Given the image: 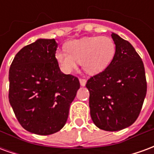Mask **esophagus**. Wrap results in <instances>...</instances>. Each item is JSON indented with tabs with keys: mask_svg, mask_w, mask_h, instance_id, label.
Masks as SVG:
<instances>
[{
	"mask_svg": "<svg viewBox=\"0 0 154 154\" xmlns=\"http://www.w3.org/2000/svg\"><path fill=\"white\" fill-rule=\"evenodd\" d=\"M79 82H80V84L82 87L86 86V83H87V80H86V79H84V78H80V79H79Z\"/></svg>",
	"mask_w": 154,
	"mask_h": 154,
	"instance_id": "1",
	"label": "esophagus"
}]
</instances>
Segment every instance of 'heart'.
<instances>
[{
  "label": "heart",
  "instance_id": "1",
  "mask_svg": "<svg viewBox=\"0 0 154 154\" xmlns=\"http://www.w3.org/2000/svg\"><path fill=\"white\" fill-rule=\"evenodd\" d=\"M66 50L57 51L55 57L66 73H70L80 63L85 72L97 74L106 68L116 54V44L108 36H91L69 41Z\"/></svg>",
  "mask_w": 154,
  "mask_h": 154
}]
</instances>
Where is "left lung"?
<instances>
[{"label": "left lung", "mask_w": 154, "mask_h": 154, "mask_svg": "<svg viewBox=\"0 0 154 154\" xmlns=\"http://www.w3.org/2000/svg\"><path fill=\"white\" fill-rule=\"evenodd\" d=\"M116 54L110 65L88 79L89 106L93 123L106 131L129 127L138 118L147 92L143 63L134 48L112 33Z\"/></svg>", "instance_id": "left-lung-1"}]
</instances>
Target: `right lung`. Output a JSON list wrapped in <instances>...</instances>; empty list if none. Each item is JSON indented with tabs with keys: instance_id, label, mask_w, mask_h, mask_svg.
<instances>
[{
	"instance_id": "1",
	"label": "right lung",
	"mask_w": 154,
	"mask_h": 154,
	"mask_svg": "<svg viewBox=\"0 0 154 154\" xmlns=\"http://www.w3.org/2000/svg\"><path fill=\"white\" fill-rule=\"evenodd\" d=\"M54 38H39L16 54L9 71V101L27 131L48 135L67 122L80 88L78 78L62 72Z\"/></svg>"
}]
</instances>
